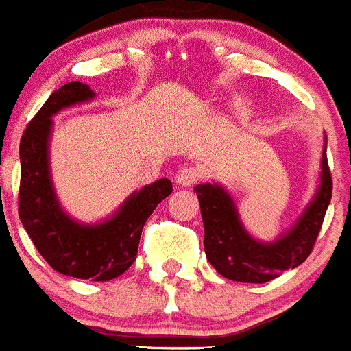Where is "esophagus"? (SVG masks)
<instances>
[{
  "label": "esophagus",
  "instance_id": "obj_1",
  "mask_svg": "<svg viewBox=\"0 0 351 351\" xmlns=\"http://www.w3.org/2000/svg\"><path fill=\"white\" fill-rule=\"evenodd\" d=\"M199 178H202V172H199L198 167L186 165V167H182V169L178 172V176H176V181H178L179 186L189 188V186L195 184V182L198 181Z\"/></svg>",
  "mask_w": 351,
  "mask_h": 351
}]
</instances>
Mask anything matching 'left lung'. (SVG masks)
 I'll return each instance as SVG.
<instances>
[{
  "label": "left lung",
  "instance_id": "8db88e82",
  "mask_svg": "<svg viewBox=\"0 0 351 351\" xmlns=\"http://www.w3.org/2000/svg\"><path fill=\"white\" fill-rule=\"evenodd\" d=\"M205 226V253L208 262L226 279L238 282H269L286 269L305 262L315 246L332 195V178L328 155H322V178L315 199L291 232L276 243H258L239 223L236 206L219 186L195 188Z\"/></svg>",
  "mask_w": 351,
  "mask_h": 351
}]
</instances>
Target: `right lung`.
Listing matches in <instances>:
<instances>
[{"mask_svg": "<svg viewBox=\"0 0 351 351\" xmlns=\"http://www.w3.org/2000/svg\"><path fill=\"white\" fill-rule=\"evenodd\" d=\"M89 98L93 91L88 86L69 82L53 91L27 123L20 139L19 217L53 270L70 278L110 281L134 263L143 226L172 193V182L160 179L134 193L113 219L99 226H81L62 212L48 170L51 115Z\"/></svg>", "mask_w": 351, "mask_h": 351, "instance_id": "right-lung-1", "label": "right lung"}]
</instances>
